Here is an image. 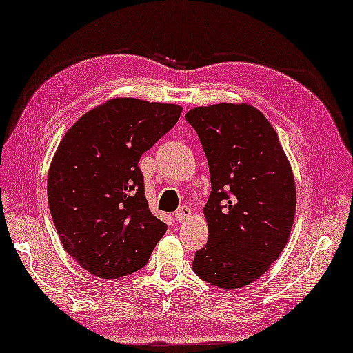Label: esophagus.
<instances>
[{
    "mask_svg": "<svg viewBox=\"0 0 353 353\" xmlns=\"http://www.w3.org/2000/svg\"><path fill=\"white\" fill-rule=\"evenodd\" d=\"M190 216H192V210L188 208V206H179V208L175 211V214H174V217H175V220L176 221H185L187 219H190Z\"/></svg>",
    "mask_w": 353,
    "mask_h": 353,
    "instance_id": "34e87169",
    "label": "esophagus"
}]
</instances>
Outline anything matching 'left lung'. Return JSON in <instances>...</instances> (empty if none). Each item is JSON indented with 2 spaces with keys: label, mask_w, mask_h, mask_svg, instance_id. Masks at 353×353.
Here are the masks:
<instances>
[{
  "label": "left lung",
  "mask_w": 353,
  "mask_h": 353,
  "mask_svg": "<svg viewBox=\"0 0 353 353\" xmlns=\"http://www.w3.org/2000/svg\"><path fill=\"white\" fill-rule=\"evenodd\" d=\"M202 143L211 175L203 214L208 243L193 271L220 289L250 285L285 248L296 208L295 179L279 136L248 105L194 108L185 114Z\"/></svg>",
  "instance_id": "obj_1"
}]
</instances>
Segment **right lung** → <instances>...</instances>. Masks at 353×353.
<instances>
[{
  "label": "right lung",
  "instance_id": "obj_1",
  "mask_svg": "<svg viewBox=\"0 0 353 353\" xmlns=\"http://www.w3.org/2000/svg\"><path fill=\"white\" fill-rule=\"evenodd\" d=\"M181 110L114 99L77 119L59 143L48 175L50 216L65 252L92 276L143 268L168 230L148 208L137 163Z\"/></svg>",
  "mask_w": 353,
  "mask_h": 353
}]
</instances>
